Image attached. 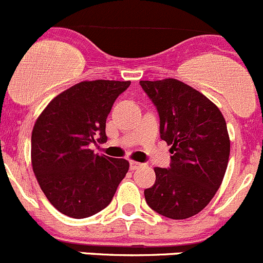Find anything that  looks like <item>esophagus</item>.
<instances>
[{
    "instance_id": "esophagus-1",
    "label": "esophagus",
    "mask_w": 263,
    "mask_h": 263,
    "mask_svg": "<svg viewBox=\"0 0 263 263\" xmlns=\"http://www.w3.org/2000/svg\"><path fill=\"white\" fill-rule=\"evenodd\" d=\"M143 163L137 162V161H130V170H137V168L142 167Z\"/></svg>"
}]
</instances>
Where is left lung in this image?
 <instances>
[{"instance_id":"obj_1","label":"left lung","mask_w":263,"mask_h":263,"mask_svg":"<svg viewBox=\"0 0 263 263\" xmlns=\"http://www.w3.org/2000/svg\"><path fill=\"white\" fill-rule=\"evenodd\" d=\"M139 84L157 108L161 139L173 155L170 167H155L145 202L168 219H188L210 203L222 183L230 155L226 121L215 103L180 80Z\"/></svg>"}]
</instances>
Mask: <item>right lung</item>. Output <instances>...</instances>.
Here are the masks:
<instances>
[{
    "mask_svg": "<svg viewBox=\"0 0 263 263\" xmlns=\"http://www.w3.org/2000/svg\"><path fill=\"white\" fill-rule=\"evenodd\" d=\"M129 85L118 80L78 83L54 97L35 121L33 171L61 214L84 219L102 211L125 178L128 161L96 155L89 144L107 140L106 119Z\"/></svg>",
    "mask_w": 263,
    "mask_h": 263,
    "instance_id": "obj_1",
    "label": "right lung"
}]
</instances>
